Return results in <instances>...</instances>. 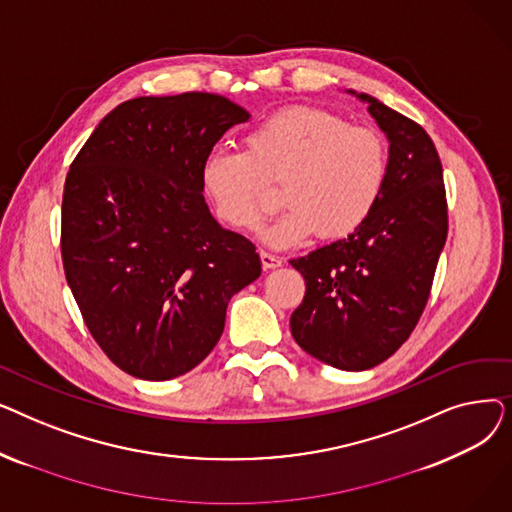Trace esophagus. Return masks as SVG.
Listing matches in <instances>:
<instances>
[{
    "label": "esophagus",
    "instance_id": "obj_1",
    "mask_svg": "<svg viewBox=\"0 0 512 512\" xmlns=\"http://www.w3.org/2000/svg\"><path fill=\"white\" fill-rule=\"evenodd\" d=\"M259 257H261L263 270H276V267L282 265V259L278 255H272V253H267V251H261Z\"/></svg>",
    "mask_w": 512,
    "mask_h": 512
}]
</instances>
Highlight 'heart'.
Listing matches in <instances>:
<instances>
[{"instance_id":"heart-1","label":"heart","mask_w":512,"mask_h":512,"mask_svg":"<svg viewBox=\"0 0 512 512\" xmlns=\"http://www.w3.org/2000/svg\"><path fill=\"white\" fill-rule=\"evenodd\" d=\"M390 170L382 134L319 107H292L263 120L245 151L213 149L201 184L215 215L234 230H255L265 211V180L282 182L278 218L261 230L272 247H290L317 230L342 238L367 222Z\"/></svg>"}]
</instances>
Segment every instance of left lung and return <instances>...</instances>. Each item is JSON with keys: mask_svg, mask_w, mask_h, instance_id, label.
I'll use <instances>...</instances> for the list:
<instances>
[{"mask_svg": "<svg viewBox=\"0 0 512 512\" xmlns=\"http://www.w3.org/2000/svg\"><path fill=\"white\" fill-rule=\"evenodd\" d=\"M390 141L380 203L363 226L290 259L305 278L290 332L311 357L346 371L380 365L407 342L427 305L448 234L442 161L429 134L359 95Z\"/></svg>", "mask_w": 512, "mask_h": 512, "instance_id": "8db88e82", "label": "left lung"}]
</instances>
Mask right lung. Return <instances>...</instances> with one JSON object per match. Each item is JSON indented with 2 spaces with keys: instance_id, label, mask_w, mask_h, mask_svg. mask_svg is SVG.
Listing matches in <instances>:
<instances>
[{
  "instance_id": "add662e5",
  "label": "right lung",
  "mask_w": 512,
  "mask_h": 512,
  "mask_svg": "<svg viewBox=\"0 0 512 512\" xmlns=\"http://www.w3.org/2000/svg\"><path fill=\"white\" fill-rule=\"evenodd\" d=\"M247 120L213 93L137 97L70 164L64 274L93 340L134 378L197 367L224 332L228 301L261 274L253 242L215 222L201 195L205 157Z\"/></svg>"
}]
</instances>
